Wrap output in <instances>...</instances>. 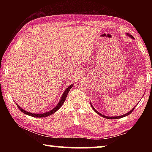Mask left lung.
Here are the masks:
<instances>
[{"mask_svg": "<svg viewBox=\"0 0 152 152\" xmlns=\"http://www.w3.org/2000/svg\"><path fill=\"white\" fill-rule=\"evenodd\" d=\"M127 35H129V37H130L131 38H133V36L132 35H129V34H128V33H127ZM91 107H92V109H93V110H94V111L95 112H96V113H97V114H99V115H100V116H102V117H104V118H107V119H120V118H122V117H125V116H127V115H130L131 114V113H132V111H133V109H135V107H134V108H133V109H132V110H130V111H129L128 113H126V114H125V115H121V116H118V117H107V116H104V115H102V114H101V113H99V112H98L97 111V110H96V109H94V108L93 107V106H92V104L91 103Z\"/></svg>", "mask_w": 152, "mask_h": 152, "instance_id": "left-lung-1", "label": "left lung"}]
</instances>
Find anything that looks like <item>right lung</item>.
<instances>
[{"mask_svg": "<svg viewBox=\"0 0 152 152\" xmlns=\"http://www.w3.org/2000/svg\"><path fill=\"white\" fill-rule=\"evenodd\" d=\"M72 86H73V84H72L71 85H70L68 87H67V88L65 90V91H64L62 96H61L60 101V102H58V104L56 105V106L54 108H53L52 110H51L48 112H46V113H38V114H36V113H31L26 111V110L23 109L21 107H20L19 106V104H17V107L19 109V110H20V111H22L23 113H25V114L27 115H29V116H31V117H48V116H49V115H52L53 113H54L55 112L57 111V110L59 109H60V108L61 106H62V104H64V101H65V100L66 99V96H68V94L69 91H70V89L72 88Z\"/></svg>", "mask_w": 152, "mask_h": 152, "instance_id": "right-lung-1", "label": "right lung"}]
</instances>
